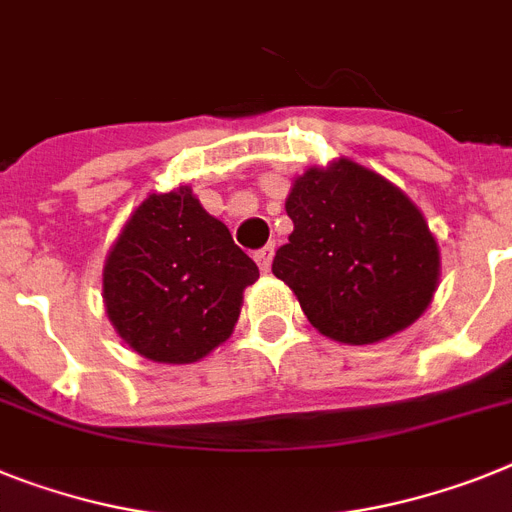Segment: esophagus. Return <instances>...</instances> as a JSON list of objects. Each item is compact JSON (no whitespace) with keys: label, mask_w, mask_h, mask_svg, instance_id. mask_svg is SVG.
<instances>
[{"label":"esophagus","mask_w":512,"mask_h":512,"mask_svg":"<svg viewBox=\"0 0 512 512\" xmlns=\"http://www.w3.org/2000/svg\"><path fill=\"white\" fill-rule=\"evenodd\" d=\"M273 252H276V247H273V244H268V247L257 249L255 252V263L260 265V270H263V273H268L270 270V263H273Z\"/></svg>","instance_id":"obj_1"}]
</instances>
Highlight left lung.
Returning <instances> with one entry per match:
<instances>
[{
    "mask_svg": "<svg viewBox=\"0 0 512 512\" xmlns=\"http://www.w3.org/2000/svg\"><path fill=\"white\" fill-rule=\"evenodd\" d=\"M294 221L273 273L307 320L341 343H375L422 315L440 276L435 236L409 197L341 158L299 176L286 200Z\"/></svg>",
    "mask_w": 512,
    "mask_h": 512,
    "instance_id": "1",
    "label": "left lung"
}]
</instances>
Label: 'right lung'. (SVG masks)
<instances>
[{
	"mask_svg": "<svg viewBox=\"0 0 512 512\" xmlns=\"http://www.w3.org/2000/svg\"><path fill=\"white\" fill-rule=\"evenodd\" d=\"M257 278L229 229L179 187L150 195L124 223L103 268V302L137 354L190 364L231 336Z\"/></svg>",
	"mask_w": 512,
	"mask_h": 512,
	"instance_id": "obj_1",
	"label": "right lung"
}]
</instances>
